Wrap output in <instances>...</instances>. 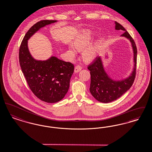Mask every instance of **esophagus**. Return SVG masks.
<instances>
[{
	"instance_id": "obj_1",
	"label": "esophagus",
	"mask_w": 152,
	"mask_h": 152,
	"mask_svg": "<svg viewBox=\"0 0 152 152\" xmlns=\"http://www.w3.org/2000/svg\"><path fill=\"white\" fill-rule=\"evenodd\" d=\"M82 67L81 66H80V65H77L75 67L74 72H80V71L82 70Z\"/></svg>"
}]
</instances>
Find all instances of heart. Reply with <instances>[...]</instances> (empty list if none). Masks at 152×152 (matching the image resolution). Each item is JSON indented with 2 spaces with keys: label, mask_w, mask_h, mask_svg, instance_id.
<instances>
[{
  "label": "heart",
  "mask_w": 152,
  "mask_h": 152,
  "mask_svg": "<svg viewBox=\"0 0 152 152\" xmlns=\"http://www.w3.org/2000/svg\"><path fill=\"white\" fill-rule=\"evenodd\" d=\"M92 39L91 34L90 32L85 31L78 35L74 40V44H70L69 48L72 51H75L76 49L78 51H82L86 48L89 45L90 40ZM99 48V43L96 42L93 45H91L82 51V58L85 61L92 60L96 57Z\"/></svg>",
  "instance_id": "b5f03b06"
}]
</instances>
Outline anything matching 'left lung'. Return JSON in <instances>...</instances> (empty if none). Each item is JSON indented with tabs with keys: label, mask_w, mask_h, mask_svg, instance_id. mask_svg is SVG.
<instances>
[{
	"label": "left lung",
	"mask_w": 152,
	"mask_h": 152,
	"mask_svg": "<svg viewBox=\"0 0 152 152\" xmlns=\"http://www.w3.org/2000/svg\"><path fill=\"white\" fill-rule=\"evenodd\" d=\"M115 29L124 32L121 36L126 38L131 42L133 51L134 67L130 75L124 80H115L107 75L104 69L101 57H96L93 62L88 66L90 71L91 82L90 91L96 99L102 103L115 101L126 93L132 86L135 79L137 50L135 42L128 31L120 23L115 22Z\"/></svg>",
	"instance_id": "8db88e82"
}]
</instances>
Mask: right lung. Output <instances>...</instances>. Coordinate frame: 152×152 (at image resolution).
<instances>
[{
	"label": "right lung",
	"instance_id": "add662e5",
	"mask_svg": "<svg viewBox=\"0 0 152 152\" xmlns=\"http://www.w3.org/2000/svg\"><path fill=\"white\" fill-rule=\"evenodd\" d=\"M56 22L43 20L33 25L26 34L19 53L20 66L29 88L35 96L48 103H56L64 98L69 88L74 64L54 56L46 61L35 59L28 50L27 41L40 28Z\"/></svg>",
	"mask_w": 152,
	"mask_h": 152
}]
</instances>
